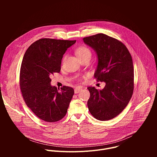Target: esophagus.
I'll use <instances>...</instances> for the list:
<instances>
[{
  "label": "esophagus",
  "mask_w": 157,
  "mask_h": 157,
  "mask_svg": "<svg viewBox=\"0 0 157 157\" xmlns=\"http://www.w3.org/2000/svg\"><path fill=\"white\" fill-rule=\"evenodd\" d=\"M82 87H76L75 89V94H78L81 91H82Z\"/></svg>",
  "instance_id": "obj_1"
}]
</instances>
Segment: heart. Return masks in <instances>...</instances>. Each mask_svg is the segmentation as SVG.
<instances>
[{
	"label": "heart",
	"instance_id": "heart-1",
	"mask_svg": "<svg viewBox=\"0 0 157 157\" xmlns=\"http://www.w3.org/2000/svg\"><path fill=\"white\" fill-rule=\"evenodd\" d=\"M76 53L79 58H82L87 56H91L90 50L85 46H81L78 48L76 50Z\"/></svg>",
	"mask_w": 157,
	"mask_h": 157
}]
</instances>
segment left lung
<instances>
[{"mask_svg": "<svg viewBox=\"0 0 157 157\" xmlns=\"http://www.w3.org/2000/svg\"><path fill=\"white\" fill-rule=\"evenodd\" d=\"M97 53L98 65L94 73L97 81L105 82L101 90L88 87L90 98L87 107L99 121H108L121 113L133 92L134 74L132 56L121 41L98 33L83 38Z\"/></svg>", "mask_w": 157, "mask_h": 157, "instance_id": "obj_1", "label": "left lung"}]
</instances>
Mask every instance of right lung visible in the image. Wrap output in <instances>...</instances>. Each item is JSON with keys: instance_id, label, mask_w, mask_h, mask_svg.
Masks as SVG:
<instances>
[{"instance_id": "obj_1", "label": "right lung", "mask_w": 157, "mask_h": 157, "mask_svg": "<svg viewBox=\"0 0 157 157\" xmlns=\"http://www.w3.org/2000/svg\"><path fill=\"white\" fill-rule=\"evenodd\" d=\"M76 40L41 38L28 48L21 64L20 87L28 107L40 119L55 122L62 119L75 91L64 86L59 92L50 76L59 73L63 56Z\"/></svg>"}]
</instances>
